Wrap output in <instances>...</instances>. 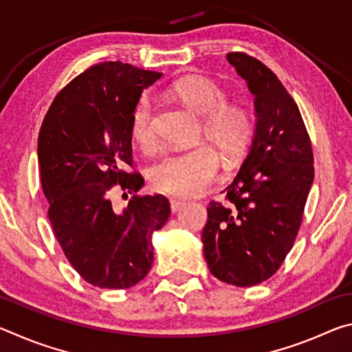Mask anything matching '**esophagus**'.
Returning <instances> with one entry per match:
<instances>
[{
  "label": "esophagus",
  "mask_w": 352,
  "mask_h": 352,
  "mask_svg": "<svg viewBox=\"0 0 352 352\" xmlns=\"http://www.w3.org/2000/svg\"><path fill=\"white\" fill-rule=\"evenodd\" d=\"M184 205V201L180 199H170V210L172 212H177Z\"/></svg>",
  "instance_id": "esophagus-1"
}]
</instances>
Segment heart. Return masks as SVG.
<instances>
[{"instance_id": "b5f03b06", "label": "heart", "mask_w": 352, "mask_h": 352, "mask_svg": "<svg viewBox=\"0 0 352 352\" xmlns=\"http://www.w3.org/2000/svg\"><path fill=\"white\" fill-rule=\"evenodd\" d=\"M174 94L190 111L201 116V138L219 147L230 162L239 157L253 133V119L247 109L228 104V93L217 82L204 76H189L177 82ZM132 136L142 148H152L157 141L155 110L147 94L138 100L133 110ZM219 169V153L210 144H200L164 155L152 166L148 178L153 189L160 192L192 197L211 186Z\"/></svg>"}]
</instances>
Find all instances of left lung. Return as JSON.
I'll use <instances>...</instances> for the list:
<instances>
[{
	"instance_id": "1",
	"label": "left lung",
	"mask_w": 352,
	"mask_h": 352,
	"mask_svg": "<svg viewBox=\"0 0 352 352\" xmlns=\"http://www.w3.org/2000/svg\"><path fill=\"white\" fill-rule=\"evenodd\" d=\"M226 58L254 96L256 124L239 174L223 190L226 204L208 206L201 242L214 276L250 287L275 275L294 247L314 155L298 105L276 74L243 52Z\"/></svg>"
}]
</instances>
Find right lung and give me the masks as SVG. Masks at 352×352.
Here are the masks:
<instances>
[{
    "instance_id": "obj_1",
    "label": "right lung",
    "mask_w": 352,
    "mask_h": 352,
    "mask_svg": "<svg viewBox=\"0 0 352 352\" xmlns=\"http://www.w3.org/2000/svg\"><path fill=\"white\" fill-rule=\"evenodd\" d=\"M162 73L122 62L83 71L57 94L38 133L41 186L52 231L74 270L100 289H129L153 262V231L170 214L164 195H133L116 211L109 192L136 194L132 115L144 88Z\"/></svg>"
}]
</instances>
